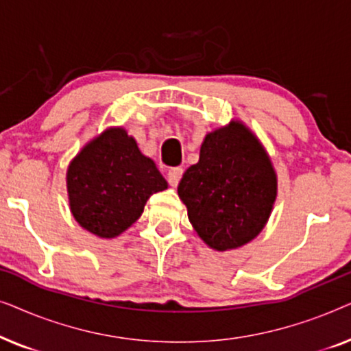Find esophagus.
<instances>
[{
    "label": "esophagus",
    "mask_w": 351,
    "mask_h": 351,
    "mask_svg": "<svg viewBox=\"0 0 351 351\" xmlns=\"http://www.w3.org/2000/svg\"><path fill=\"white\" fill-rule=\"evenodd\" d=\"M182 174H184V169H182V167H172L169 174H167V180H169V184L172 186H177V184H179L182 179Z\"/></svg>",
    "instance_id": "34e87169"
}]
</instances>
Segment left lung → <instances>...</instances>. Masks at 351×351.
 Segmentation results:
<instances>
[{"label": "left lung", "mask_w": 351, "mask_h": 351, "mask_svg": "<svg viewBox=\"0 0 351 351\" xmlns=\"http://www.w3.org/2000/svg\"><path fill=\"white\" fill-rule=\"evenodd\" d=\"M177 191L199 238L227 251L262 232L276 198V174L252 132L233 121L206 136L199 161L185 171Z\"/></svg>", "instance_id": "1"}]
</instances>
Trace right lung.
Masks as SVG:
<instances>
[{"instance_id":"right-lung-1","label":"right lung","mask_w":351,"mask_h":351,"mask_svg":"<svg viewBox=\"0 0 351 351\" xmlns=\"http://www.w3.org/2000/svg\"><path fill=\"white\" fill-rule=\"evenodd\" d=\"M70 208L81 227L114 238L136 222L165 177L123 129H108L88 143L66 172Z\"/></svg>"}]
</instances>
